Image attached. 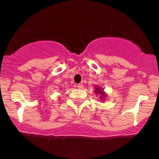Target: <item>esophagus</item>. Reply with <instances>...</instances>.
Listing matches in <instances>:
<instances>
[{
  "mask_svg": "<svg viewBox=\"0 0 159 159\" xmlns=\"http://www.w3.org/2000/svg\"><path fill=\"white\" fill-rule=\"evenodd\" d=\"M77 87L78 89H84V86L83 84H77Z\"/></svg>",
  "mask_w": 159,
  "mask_h": 159,
  "instance_id": "1",
  "label": "esophagus"
}]
</instances>
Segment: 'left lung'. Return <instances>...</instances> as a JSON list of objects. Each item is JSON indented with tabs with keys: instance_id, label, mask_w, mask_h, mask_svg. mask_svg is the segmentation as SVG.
Segmentation results:
<instances>
[{
	"instance_id": "1",
	"label": "left lung",
	"mask_w": 159,
	"mask_h": 159,
	"mask_svg": "<svg viewBox=\"0 0 159 159\" xmlns=\"http://www.w3.org/2000/svg\"><path fill=\"white\" fill-rule=\"evenodd\" d=\"M95 92H96V94H98V93L101 94V95H102L101 97H104V96H105V94L103 93V91L100 90L99 87H97V88H96V90H95Z\"/></svg>"
}]
</instances>
